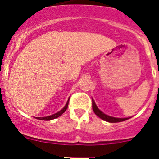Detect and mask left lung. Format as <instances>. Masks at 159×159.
Segmentation results:
<instances>
[{
  "label": "left lung",
  "mask_w": 159,
  "mask_h": 159,
  "mask_svg": "<svg viewBox=\"0 0 159 159\" xmlns=\"http://www.w3.org/2000/svg\"><path fill=\"white\" fill-rule=\"evenodd\" d=\"M92 109H93L94 112H95V114L98 116V117H99L100 119H102V120H104V121L108 122V123H119V122H123L130 119V117L116 118V117H112V116H107V115H106V114H104L103 112L99 110V108H98V107L96 106V104H95V102L93 99H92Z\"/></svg>",
  "instance_id": "1"
}]
</instances>
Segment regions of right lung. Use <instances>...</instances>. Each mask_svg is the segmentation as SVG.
Wrapping results in <instances>:
<instances>
[{
  "label": "right lung",
  "instance_id": "add662e5",
  "mask_svg": "<svg viewBox=\"0 0 159 159\" xmlns=\"http://www.w3.org/2000/svg\"><path fill=\"white\" fill-rule=\"evenodd\" d=\"M69 99L70 98H68V99H67V102H66V104H65V106L64 107V108H62V109H61L60 111L57 112V113L53 114V115H52V116H46V117H36V119H40V120H45V121H48V120H52V119H57V118L60 117V116H61V115H62L64 112H65V111L67 110V106H68V102H69Z\"/></svg>",
  "mask_w": 159,
  "mask_h": 159
}]
</instances>
